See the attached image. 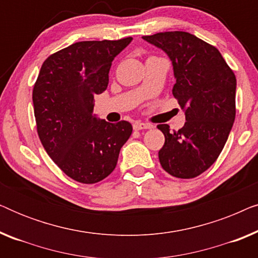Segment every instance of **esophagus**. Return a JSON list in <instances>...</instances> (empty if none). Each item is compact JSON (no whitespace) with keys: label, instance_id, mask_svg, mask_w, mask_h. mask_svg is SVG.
Wrapping results in <instances>:
<instances>
[{"label":"esophagus","instance_id":"obj_1","mask_svg":"<svg viewBox=\"0 0 258 258\" xmlns=\"http://www.w3.org/2000/svg\"><path fill=\"white\" fill-rule=\"evenodd\" d=\"M134 130H143V129H150L151 125L148 124V123H142V122H135L133 124Z\"/></svg>","mask_w":258,"mask_h":258}]
</instances>
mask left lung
I'll use <instances>...</instances> for the list:
<instances>
[{
    "mask_svg": "<svg viewBox=\"0 0 258 258\" xmlns=\"http://www.w3.org/2000/svg\"><path fill=\"white\" fill-rule=\"evenodd\" d=\"M165 51L174 67L172 95L185 110L178 132L158 124L165 142L158 151L162 168L177 178H194L220 156L236 116V76L221 52L185 31L143 36Z\"/></svg>",
    "mask_w": 258,
    "mask_h": 258,
    "instance_id": "left-lung-1",
    "label": "left lung"
}]
</instances>
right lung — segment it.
Here are the masks:
<instances>
[{
	"label": "right lung",
	"mask_w": 258,
	"mask_h": 258,
	"mask_svg": "<svg viewBox=\"0 0 258 258\" xmlns=\"http://www.w3.org/2000/svg\"><path fill=\"white\" fill-rule=\"evenodd\" d=\"M133 37L82 41L43 62L33 89L41 143L67 176L94 184L114 171L133 133L129 122L109 123L94 115V95L107 89L112 59Z\"/></svg>",
	"instance_id": "add662e5"
}]
</instances>
